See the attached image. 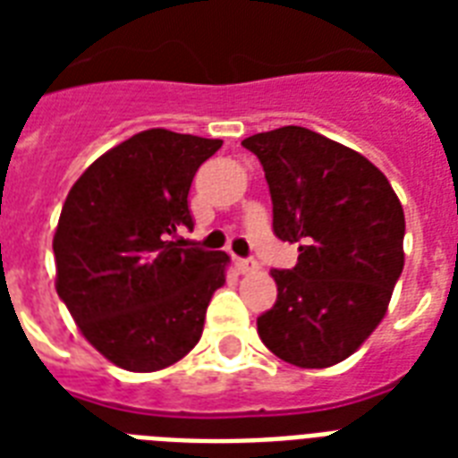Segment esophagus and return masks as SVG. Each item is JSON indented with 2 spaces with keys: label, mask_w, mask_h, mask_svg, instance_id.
<instances>
[{
  "label": "esophagus",
  "mask_w": 458,
  "mask_h": 458,
  "mask_svg": "<svg viewBox=\"0 0 458 458\" xmlns=\"http://www.w3.org/2000/svg\"><path fill=\"white\" fill-rule=\"evenodd\" d=\"M237 264V271L240 273H254V271H259V261L257 259H237L235 261Z\"/></svg>",
  "instance_id": "1"
}]
</instances>
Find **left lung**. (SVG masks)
<instances>
[{
    "instance_id": "8db88e82",
    "label": "left lung",
    "mask_w": 458,
    "mask_h": 458,
    "mask_svg": "<svg viewBox=\"0 0 458 458\" xmlns=\"http://www.w3.org/2000/svg\"><path fill=\"white\" fill-rule=\"evenodd\" d=\"M264 165L273 233L300 244L297 266L271 271L278 300L257 318L273 354L327 369L383 320L404 268V208L390 180L354 149L285 125L242 140Z\"/></svg>"
}]
</instances>
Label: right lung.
Returning a JSON list of instances; mask_svg holds the SVG:
<instances>
[{"instance_id": "right-lung-1", "label": "right lung", "mask_w": 458, "mask_h": 458, "mask_svg": "<svg viewBox=\"0 0 458 458\" xmlns=\"http://www.w3.org/2000/svg\"><path fill=\"white\" fill-rule=\"evenodd\" d=\"M223 140L152 128L97 158L71 187L54 235L56 293L92 347L125 370L152 373L199 342L225 251L182 250L187 194Z\"/></svg>"}]
</instances>
